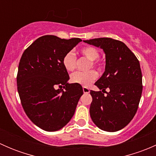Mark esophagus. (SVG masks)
<instances>
[{
	"label": "esophagus",
	"mask_w": 156,
	"mask_h": 156,
	"mask_svg": "<svg viewBox=\"0 0 156 156\" xmlns=\"http://www.w3.org/2000/svg\"><path fill=\"white\" fill-rule=\"evenodd\" d=\"M83 91H84V94H88L90 92V90L89 88L86 87H83Z\"/></svg>",
	"instance_id": "obj_1"
}]
</instances>
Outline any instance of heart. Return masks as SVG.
I'll return each instance as SVG.
<instances>
[{"instance_id": "b5f03b06", "label": "heart", "mask_w": 156, "mask_h": 156, "mask_svg": "<svg viewBox=\"0 0 156 156\" xmlns=\"http://www.w3.org/2000/svg\"><path fill=\"white\" fill-rule=\"evenodd\" d=\"M80 53L86 59H89L88 69L100 68L102 66L99 56L100 52L97 48L92 46L84 47L80 50ZM62 65L69 72H72L76 68V56L72 51H69L64 55L62 58ZM97 78V72L94 70H90L86 72H76L71 75L70 80L72 83L80 84L84 87L90 85Z\"/></svg>"}]
</instances>
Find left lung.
Returning a JSON list of instances; mask_svg holds the SVG:
<instances>
[{"instance_id": "1", "label": "left lung", "mask_w": 156, "mask_h": 156, "mask_svg": "<svg viewBox=\"0 0 156 156\" xmlns=\"http://www.w3.org/2000/svg\"><path fill=\"white\" fill-rule=\"evenodd\" d=\"M84 41L106 53L105 72L95 83L102 91H90L91 119L101 130L118 131L130 123L137 111L143 90L139 60L120 41L100 37Z\"/></svg>"}]
</instances>
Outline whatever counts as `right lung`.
Returning <instances> with one entry per match:
<instances>
[{"mask_svg": "<svg viewBox=\"0 0 156 156\" xmlns=\"http://www.w3.org/2000/svg\"><path fill=\"white\" fill-rule=\"evenodd\" d=\"M80 41L78 37L42 36L20 59L16 82L22 106L30 120L47 131H56L68 123L83 94L81 85L69 84L68 72L62 65L64 55Z\"/></svg>", "mask_w": 156, "mask_h": 156, "instance_id": "add662e5", "label": "right lung"}]
</instances>
